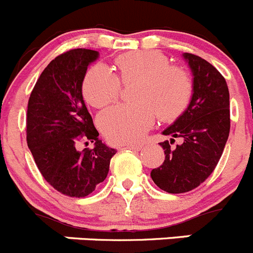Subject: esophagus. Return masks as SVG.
<instances>
[{"label":"esophagus","mask_w":253,"mask_h":253,"mask_svg":"<svg viewBox=\"0 0 253 253\" xmlns=\"http://www.w3.org/2000/svg\"><path fill=\"white\" fill-rule=\"evenodd\" d=\"M141 145H139V144H130V145H124V147L123 149L124 150H132V151H139L140 149H141Z\"/></svg>","instance_id":"34e87169"}]
</instances>
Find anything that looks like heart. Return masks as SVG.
<instances>
[{
    "instance_id": "heart-1",
    "label": "heart",
    "mask_w": 253,
    "mask_h": 253,
    "mask_svg": "<svg viewBox=\"0 0 253 253\" xmlns=\"http://www.w3.org/2000/svg\"><path fill=\"white\" fill-rule=\"evenodd\" d=\"M118 75L96 65L86 72L82 92L91 106L103 108L121 94L122 84L136 81L134 103L111 107L98 117V126L112 144H132L152 126L156 116L173 121L191 103L193 80L184 67L171 64L155 50H140L121 55L114 61Z\"/></svg>"
}]
</instances>
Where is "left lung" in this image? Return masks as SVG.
<instances>
[{
	"label": "left lung",
	"instance_id": "obj_1",
	"mask_svg": "<svg viewBox=\"0 0 253 253\" xmlns=\"http://www.w3.org/2000/svg\"><path fill=\"white\" fill-rule=\"evenodd\" d=\"M193 74V96L183 114L164 130V135L182 137L160 142L165 161L151 171V178L167 193L192 191L203 183L216 167L230 132V97L224 76L194 54L184 52Z\"/></svg>",
	"mask_w": 253,
	"mask_h": 253
}]
</instances>
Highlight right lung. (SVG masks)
Masks as SVG:
<instances>
[{
    "instance_id": "obj_1",
    "label": "right lung",
    "mask_w": 253,
    "mask_h": 253,
    "mask_svg": "<svg viewBox=\"0 0 253 253\" xmlns=\"http://www.w3.org/2000/svg\"><path fill=\"white\" fill-rule=\"evenodd\" d=\"M98 51L72 49L55 57L39 76L27 109V144L45 181L67 197L91 194L106 179L116 150L98 139L82 97L87 66ZM89 139L82 152L77 142Z\"/></svg>"
}]
</instances>
